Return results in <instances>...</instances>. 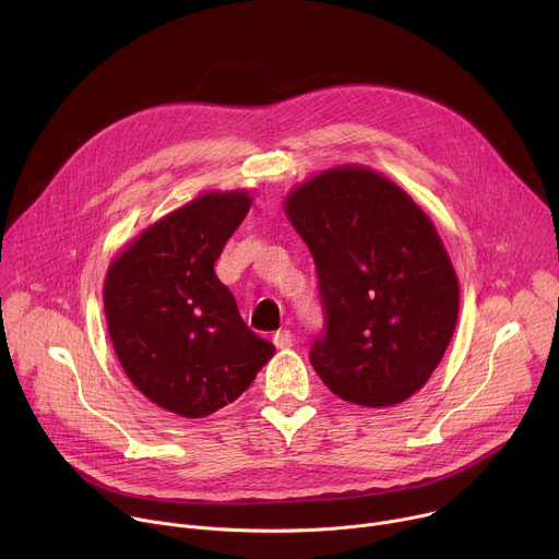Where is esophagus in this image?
<instances>
[{"label":"esophagus","instance_id":"obj_1","mask_svg":"<svg viewBox=\"0 0 559 559\" xmlns=\"http://www.w3.org/2000/svg\"><path fill=\"white\" fill-rule=\"evenodd\" d=\"M274 345H276L278 349H289V347L294 345V336H292V332H289V330H281V332H276V334H274Z\"/></svg>","mask_w":559,"mask_h":559}]
</instances>
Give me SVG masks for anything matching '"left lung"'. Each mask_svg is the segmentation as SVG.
<instances>
[{"mask_svg": "<svg viewBox=\"0 0 559 559\" xmlns=\"http://www.w3.org/2000/svg\"><path fill=\"white\" fill-rule=\"evenodd\" d=\"M325 309L311 367L343 401L393 407L425 386L457 323L460 285L427 212L384 175L336 166L289 190Z\"/></svg>", "mask_w": 559, "mask_h": 559, "instance_id": "left-lung-1", "label": "left lung"}]
</instances>
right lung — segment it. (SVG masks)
I'll use <instances>...</instances> for the list:
<instances>
[{"mask_svg": "<svg viewBox=\"0 0 559 559\" xmlns=\"http://www.w3.org/2000/svg\"><path fill=\"white\" fill-rule=\"evenodd\" d=\"M250 205L246 190L199 194L147 225L104 281L108 334L126 376L181 418L234 403L276 352L243 323L214 274Z\"/></svg>", "mask_w": 559, "mask_h": 559, "instance_id": "obj_1", "label": "right lung"}]
</instances>
